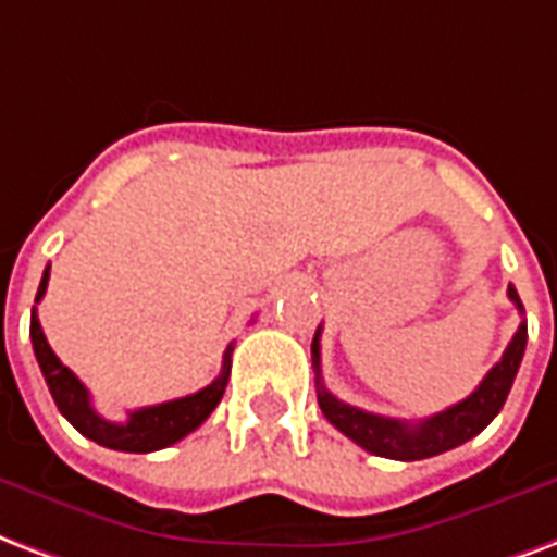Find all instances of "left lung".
Masks as SVG:
<instances>
[{
	"instance_id": "8db88e82",
	"label": "left lung",
	"mask_w": 557,
	"mask_h": 557,
	"mask_svg": "<svg viewBox=\"0 0 557 557\" xmlns=\"http://www.w3.org/2000/svg\"><path fill=\"white\" fill-rule=\"evenodd\" d=\"M508 297L523 312V304H520V295H517L515 286H508ZM525 338H529V330H525L523 321L517 326L515 338L505 347L503 359L485 373V380L479 382L476 392L456 403V406L432 414V418L411 423V420L382 418V414H373V411L356 409V406H347V403L326 392L324 382H321V326H318L315 338H312L318 406H321L324 418L333 423L335 430L345 432L347 438L356 441L359 447L373 453V456L394 458V461H420V458L441 456V453H447V449L479 435L499 414V409L505 406V397L515 385L520 362H523Z\"/></svg>"
}]
</instances>
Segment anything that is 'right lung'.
<instances>
[{
	"mask_svg": "<svg viewBox=\"0 0 557 557\" xmlns=\"http://www.w3.org/2000/svg\"><path fill=\"white\" fill-rule=\"evenodd\" d=\"M46 286H49V265L42 271L37 300L46 295ZM32 345L37 364H40L42 376H46V385H49V392L54 397V406L61 409L63 418L70 420L84 438L96 441V444L108 449H119V453H154V449L172 447L175 441L186 438L222 403V394L227 388V380H231L233 345L224 350L222 373L207 388L189 394V397H177V400L160 403V406L131 411L125 423H113V420H104L99 411L92 409L90 392L84 388V382L54 356L46 335H42L37 309L32 312Z\"/></svg>",
	"mask_w": 557,
	"mask_h": 557,
	"instance_id": "obj_1",
	"label": "right lung"
}]
</instances>
